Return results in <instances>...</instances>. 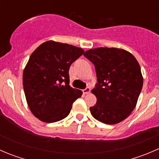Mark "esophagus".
Segmentation results:
<instances>
[{"label":"esophagus","instance_id":"1","mask_svg":"<svg viewBox=\"0 0 159 159\" xmlns=\"http://www.w3.org/2000/svg\"><path fill=\"white\" fill-rule=\"evenodd\" d=\"M90 91H91V89H90V88H86L85 89L83 90V94H89V93L90 92Z\"/></svg>","mask_w":159,"mask_h":159}]
</instances>
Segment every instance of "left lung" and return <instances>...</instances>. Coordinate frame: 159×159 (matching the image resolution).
I'll return each instance as SVG.
<instances>
[{
    "label": "left lung",
    "instance_id": "left-lung-1",
    "mask_svg": "<svg viewBox=\"0 0 159 159\" xmlns=\"http://www.w3.org/2000/svg\"><path fill=\"white\" fill-rule=\"evenodd\" d=\"M84 56L94 65L97 76L91 115L107 125L121 122L135 108L143 85L139 62L129 51L115 48L91 49Z\"/></svg>",
    "mask_w": 159,
    "mask_h": 159
}]
</instances>
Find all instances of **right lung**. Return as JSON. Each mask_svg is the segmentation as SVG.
I'll return each mask as SVG.
<instances>
[{
  "label": "right lung",
  "instance_id": "right-lung-1",
  "mask_svg": "<svg viewBox=\"0 0 159 159\" xmlns=\"http://www.w3.org/2000/svg\"><path fill=\"white\" fill-rule=\"evenodd\" d=\"M83 54L80 48L53 41L43 43L32 53L24 70L23 86L28 106L38 119L52 123L69 115L82 91L69 85L68 71Z\"/></svg>",
  "mask_w": 159,
  "mask_h": 159
}]
</instances>
